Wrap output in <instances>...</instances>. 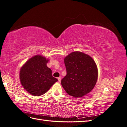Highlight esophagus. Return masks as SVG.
<instances>
[{
    "label": "esophagus",
    "mask_w": 127,
    "mask_h": 127,
    "mask_svg": "<svg viewBox=\"0 0 127 127\" xmlns=\"http://www.w3.org/2000/svg\"><path fill=\"white\" fill-rule=\"evenodd\" d=\"M61 77H58V81H59V82H60V81H61Z\"/></svg>",
    "instance_id": "obj_1"
}]
</instances>
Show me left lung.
Here are the masks:
<instances>
[{
  "label": "left lung",
  "mask_w": 127,
  "mask_h": 127,
  "mask_svg": "<svg viewBox=\"0 0 127 127\" xmlns=\"http://www.w3.org/2000/svg\"><path fill=\"white\" fill-rule=\"evenodd\" d=\"M67 75L61 81L64 90L73 97H82L93 89L98 71L95 61L88 55L73 52L64 58Z\"/></svg>",
  "instance_id": "obj_1"
}]
</instances>
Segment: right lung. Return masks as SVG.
Instances as JSON below:
<instances>
[{
	"mask_svg": "<svg viewBox=\"0 0 127 127\" xmlns=\"http://www.w3.org/2000/svg\"><path fill=\"white\" fill-rule=\"evenodd\" d=\"M48 60L37 55L29 59L21 68L20 80L22 86L34 96L45 94L58 79L53 77L52 70L47 66Z\"/></svg>",
	"mask_w": 127,
	"mask_h": 127,
	"instance_id": "1",
	"label": "right lung"
}]
</instances>
